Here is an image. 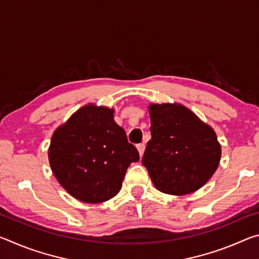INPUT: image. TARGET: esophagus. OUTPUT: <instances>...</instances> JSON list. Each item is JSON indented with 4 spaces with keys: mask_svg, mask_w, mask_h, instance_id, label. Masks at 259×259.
I'll return each instance as SVG.
<instances>
[{
    "mask_svg": "<svg viewBox=\"0 0 259 259\" xmlns=\"http://www.w3.org/2000/svg\"><path fill=\"white\" fill-rule=\"evenodd\" d=\"M137 150L139 152V155L143 156L144 151H145V144H138L137 145Z\"/></svg>",
    "mask_w": 259,
    "mask_h": 259,
    "instance_id": "esophagus-1",
    "label": "esophagus"
}]
</instances>
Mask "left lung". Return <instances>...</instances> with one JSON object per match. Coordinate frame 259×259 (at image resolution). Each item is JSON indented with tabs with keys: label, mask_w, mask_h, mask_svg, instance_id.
<instances>
[{
	"label": "left lung",
	"mask_w": 259,
	"mask_h": 259,
	"mask_svg": "<svg viewBox=\"0 0 259 259\" xmlns=\"http://www.w3.org/2000/svg\"><path fill=\"white\" fill-rule=\"evenodd\" d=\"M151 135L142 163L157 190L172 195L195 192L216 171V134L182 105H151Z\"/></svg>",
	"instance_id": "8db88e82"
}]
</instances>
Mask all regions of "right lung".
Returning <instances> with one entry per match:
<instances>
[{"label": "right lung", "mask_w": 259, "mask_h": 259, "mask_svg": "<svg viewBox=\"0 0 259 259\" xmlns=\"http://www.w3.org/2000/svg\"><path fill=\"white\" fill-rule=\"evenodd\" d=\"M113 109L88 105L52 136L49 161L55 177L74 198L100 203L121 190L139 153L114 121Z\"/></svg>", "instance_id": "1"}]
</instances>
